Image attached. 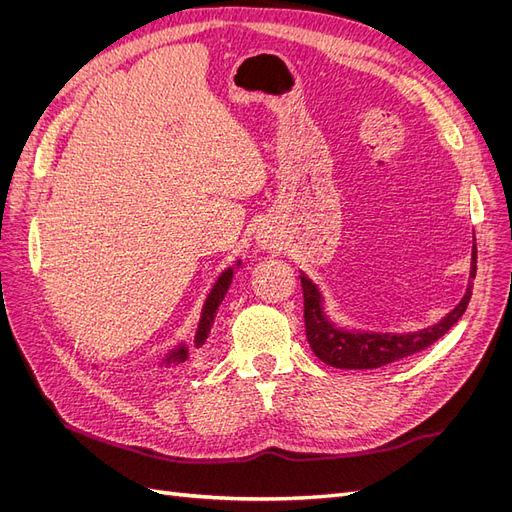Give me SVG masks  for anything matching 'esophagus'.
I'll return each mask as SVG.
<instances>
[{"label":"esophagus","instance_id":"34e87169","mask_svg":"<svg viewBox=\"0 0 512 512\" xmlns=\"http://www.w3.org/2000/svg\"><path fill=\"white\" fill-rule=\"evenodd\" d=\"M258 245L262 247V250H269V247H273V239L267 237V235H260L258 237Z\"/></svg>","mask_w":512,"mask_h":512}]
</instances>
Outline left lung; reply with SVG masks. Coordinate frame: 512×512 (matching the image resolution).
<instances>
[{
    "mask_svg": "<svg viewBox=\"0 0 512 512\" xmlns=\"http://www.w3.org/2000/svg\"><path fill=\"white\" fill-rule=\"evenodd\" d=\"M476 275V239L472 245L470 277L466 292L461 301L442 316L436 324L425 329L406 331V333H380L339 327L331 320L324 307V297L320 288L301 271L303 303H305V335L312 352L322 363L337 369H378L389 363L406 359L416 352L425 350L453 327L463 316L472 297V280Z\"/></svg>",
    "mask_w": 512,
    "mask_h": 512,
    "instance_id": "obj_1",
    "label": "left lung"
}]
</instances>
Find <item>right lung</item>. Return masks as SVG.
Returning <instances> with one entry per match:
<instances>
[{
  "instance_id": "obj_1",
  "label": "right lung",
  "mask_w": 512,
  "mask_h": 512,
  "mask_svg": "<svg viewBox=\"0 0 512 512\" xmlns=\"http://www.w3.org/2000/svg\"><path fill=\"white\" fill-rule=\"evenodd\" d=\"M237 269H241V260L239 258L235 260V265H230L228 269H224L218 275V280H215V284L211 286L207 299L203 303V309H200V318H198V327H196V333H194V342L190 346H188V342H179V344H175L173 348H170L160 359V367L162 369L179 367L181 363H185V361L190 359V350L192 348L198 350V348L205 346L207 337L211 333L213 322H215V314H218V309H220V305H222V301L226 297V292H228V288L232 284V277H235ZM94 367H98V365H94Z\"/></svg>"
}]
</instances>
